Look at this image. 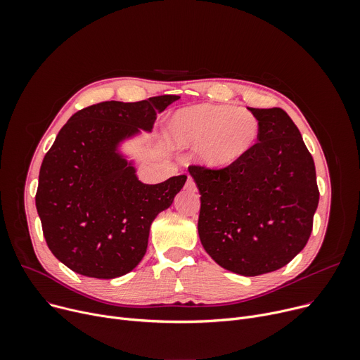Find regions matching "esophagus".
Segmentation results:
<instances>
[{
    "label": "esophagus",
    "mask_w": 360,
    "mask_h": 360,
    "mask_svg": "<svg viewBox=\"0 0 360 360\" xmlns=\"http://www.w3.org/2000/svg\"><path fill=\"white\" fill-rule=\"evenodd\" d=\"M185 186H186V190H190V191H195L197 190V184H195L194 178H191V176H188Z\"/></svg>",
    "instance_id": "1"
}]
</instances>
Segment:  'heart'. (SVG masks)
<instances>
[{
  "mask_svg": "<svg viewBox=\"0 0 360 360\" xmlns=\"http://www.w3.org/2000/svg\"><path fill=\"white\" fill-rule=\"evenodd\" d=\"M169 134L179 147L200 146V158L207 165L228 166L251 150L259 124L250 110L201 103L176 112Z\"/></svg>",
  "mask_w": 360,
  "mask_h": 360,
  "instance_id": "heart-1",
  "label": "heart"
}]
</instances>
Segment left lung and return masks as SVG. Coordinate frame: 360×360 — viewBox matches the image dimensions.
I'll use <instances>...</instances> for the list:
<instances>
[{"mask_svg": "<svg viewBox=\"0 0 360 360\" xmlns=\"http://www.w3.org/2000/svg\"><path fill=\"white\" fill-rule=\"evenodd\" d=\"M258 141L223 167L188 166L201 194L198 235L220 267L259 276L289 264L311 236L319 201L315 163L281 108H250Z\"/></svg>", "mask_w": 360, "mask_h": 360, "instance_id": "obj_1", "label": "left lung"}]
</instances>
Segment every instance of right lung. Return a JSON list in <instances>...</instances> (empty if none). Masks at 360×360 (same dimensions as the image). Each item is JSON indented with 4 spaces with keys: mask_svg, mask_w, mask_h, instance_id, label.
<instances>
[{
    "mask_svg": "<svg viewBox=\"0 0 360 360\" xmlns=\"http://www.w3.org/2000/svg\"><path fill=\"white\" fill-rule=\"evenodd\" d=\"M175 94L109 101L75 112L44 158L36 209L48 248L82 276L115 278L137 267L150 226L172 204L186 175L156 185L137 179L117 144L153 127Z\"/></svg>",
    "mask_w": 360,
    "mask_h": 360,
    "instance_id": "add662e5",
    "label": "right lung"
}]
</instances>
